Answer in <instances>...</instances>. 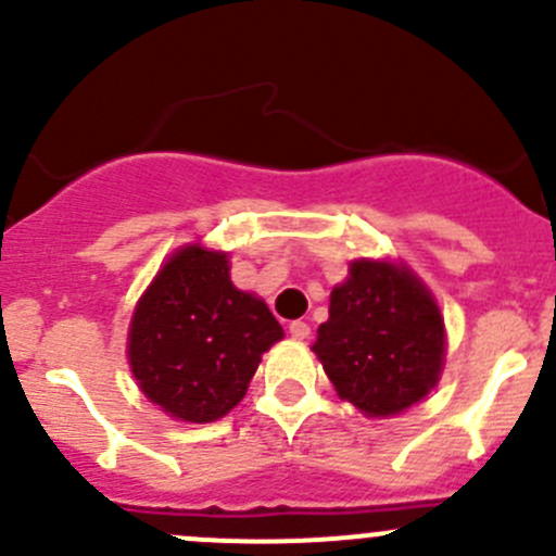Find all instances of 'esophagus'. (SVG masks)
<instances>
[{"instance_id":"1","label":"esophagus","mask_w":556,"mask_h":556,"mask_svg":"<svg viewBox=\"0 0 556 556\" xmlns=\"http://www.w3.org/2000/svg\"><path fill=\"white\" fill-rule=\"evenodd\" d=\"M290 336H293L295 341H306L312 336V328L306 323H301V319H295V323H290Z\"/></svg>"}]
</instances>
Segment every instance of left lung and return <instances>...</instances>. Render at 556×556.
Instances as JSON below:
<instances>
[{
	"label": "left lung",
	"instance_id": "left-lung-1",
	"mask_svg": "<svg viewBox=\"0 0 556 556\" xmlns=\"http://www.w3.org/2000/svg\"><path fill=\"white\" fill-rule=\"evenodd\" d=\"M312 352L336 392L368 417H395L441 377L444 317L430 290L390 261H355L330 293Z\"/></svg>",
	"mask_w": 556,
	"mask_h": 556
}]
</instances>
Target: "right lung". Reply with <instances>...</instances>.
I'll use <instances>...</instances> for the list:
<instances>
[{"mask_svg": "<svg viewBox=\"0 0 556 556\" xmlns=\"http://www.w3.org/2000/svg\"><path fill=\"white\" fill-rule=\"evenodd\" d=\"M226 252L190 244L155 274L134 309L128 363L139 390L182 422H215L244 397L282 325L233 288Z\"/></svg>", "mask_w": 556, "mask_h": 556, "instance_id": "obj_1", "label": "right lung"}]
</instances>
